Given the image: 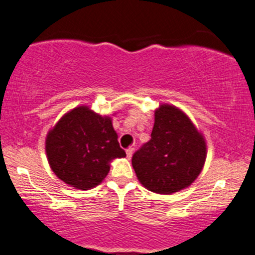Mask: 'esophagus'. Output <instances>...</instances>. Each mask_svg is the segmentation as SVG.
<instances>
[{
	"mask_svg": "<svg viewBox=\"0 0 255 255\" xmlns=\"http://www.w3.org/2000/svg\"><path fill=\"white\" fill-rule=\"evenodd\" d=\"M133 151H135V148H133V147H128V150H127V155H128V158H131V156H132Z\"/></svg>",
	"mask_w": 255,
	"mask_h": 255,
	"instance_id": "1",
	"label": "esophagus"
}]
</instances>
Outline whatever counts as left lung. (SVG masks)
Listing matches in <instances>:
<instances>
[{"label": "left lung", "mask_w": 255, "mask_h": 255, "mask_svg": "<svg viewBox=\"0 0 255 255\" xmlns=\"http://www.w3.org/2000/svg\"><path fill=\"white\" fill-rule=\"evenodd\" d=\"M206 142L187 115L163 104L155 112L151 138L132 155V167L147 190L170 195L188 187L202 171Z\"/></svg>", "instance_id": "8db88e82"}]
</instances>
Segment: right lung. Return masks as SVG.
Returning a JSON list of instances; mask_svg holds the SVG:
<instances>
[{"instance_id":"obj_1","label":"right lung","mask_w":255,"mask_h":255,"mask_svg":"<svg viewBox=\"0 0 255 255\" xmlns=\"http://www.w3.org/2000/svg\"><path fill=\"white\" fill-rule=\"evenodd\" d=\"M45 151L58 178L79 190L99 185L113 158L125 157L112 119L79 107L67 113L48 132Z\"/></svg>"}]
</instances>
